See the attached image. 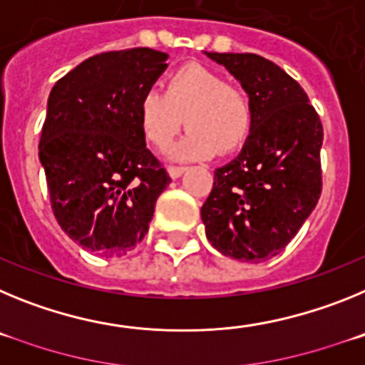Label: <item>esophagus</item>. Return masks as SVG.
<instances>
[{
    "mask_svg": "<svg viewBox=\"0 0 365 365\" xmlns=\"http://www.w3.org/2000/svg\"><path fill=\"white\" fill-rule=\"evenodd\" d=\"M186 172V168L185 166H170L168 168V175L172 177V179H179L182 173Z\"/></svg>",
    "mask_w": 365,
    "mask_h": 365,
    "instance_id": "1",
    "label": "esophagus"
}]
</instances>
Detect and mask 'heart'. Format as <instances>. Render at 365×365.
Masks as SVG:
<instances>
[{
	"mask_svg": "<svg viewBox=\"0 0 365 365\" xmlns=\"http://www.w3.org/2000/svg\"><path fill=\"white\" fill-rule=\"evenodd\" d=\"M138 125L144 138L166 151L182 125L190 130L177 148L179 159H206L232 153L247 143L252 130V104L237 86L221 74L188 63L168 76L164 93L148 89L138 100Z\"/></svg>",
	"mask_w": 365,
	"mask_h": 365,
	"instance_id": "heart-1",
	"label": "heart"
}]
</instances>
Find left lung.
Wrapping results in <instances>:
<instances>
[{
    "mask_svg": "<svg viewBox=\"0 0 365 365\" xmlns=\"http://www.w3.org/2000/svg\"><path fill=\"white\" fill-rule=\"evenodd\" d=\"M225 66L252 104V130L232 163L214 172L201 208L212 247L234 259L278 256L322 193L324 128L307 93L282 67L250 53H205Z\"/></svg>",
    "mask_w": 365,
    "mask_h": 365,
    "instance_id": "left-lung-1",
    "label": "left lung"
}]
</instances>
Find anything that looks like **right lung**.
Wrapping results in <instances>:
<instances>
[{
    "instance_id": "right-lung-1",
    "label": "right lung",
    "mask_w": 365,
    "mask_h": 365,
    "mask_svg": "<svg viewBox=\"0 0 365 365\" xmlns=\"http://www.w3.org/2000/svg\"><path fill=\"white\" fill-rule=\"evenodd\" d=\"M166 60L148 47L96 54L51 89L40 138L51 206L71 240L98 256H124L140 243L172 182L137 115Z\"/></svg>"
}]
</instances>
